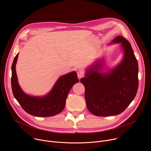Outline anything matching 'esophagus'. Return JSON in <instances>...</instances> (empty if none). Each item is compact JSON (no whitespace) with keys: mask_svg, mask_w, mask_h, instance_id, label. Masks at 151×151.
Returning <instances> with one entry per match:
<instances>
[{"mask_svg":"<svg viewBox=\"0 0 151 151\" xmlns=\"http://www.w3.org/2000/svg\"><path fill=\"white\" fill-rule=\"evenodd\" d=\"M77 76H78V78L80 79L81 78H82L83 76H84V73L82 71H79L77 72Z\"/></svg>","mask_w":151,"mask_h":151,"instance_id":"obj_1","label":"esophagus"}]
</instances>
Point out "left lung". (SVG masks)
<instances>
[{"label": "left lung", "mask_w": 151, "mask_h": 151, "mask_svg": "<svg viewBox=\"0 0 151 151\" xmlns=\"http://www.w3.org/2000/svg\"><path fill=\"white\" fill-rule=\"evenodd\" d=\"M113 43L121 45L123 55L120 63L105 69L103 58L97 59L86 69L85 77L80 79L85 88L87 108L101 117L124 111L135 98L138 86V62L130 43L117 36L111 42Z\"/></svg>", "instance_id": "1"}]
</instances>
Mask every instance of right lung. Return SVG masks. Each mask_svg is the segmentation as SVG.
<instances>
[{
	"instance_id": "1",
	"label": "right lung",
	"mask_w": 151,
	"mask_h": 151,
	"mask_svg": "<svg viewBox=\"0 0 151 151\" xmlns=\"http://www.w3.org/2000/svg\"><path fill=\"white\" fill-rule=\"evenodd\" d=\"M19 53L13 60L11 71V87L15 99L27 113L37 117H50L61 112L66 104L69 91L78 82L77 73L73 71L60 76L51 90L43 96H32L23 91L19 85L16 65Z\"/></svg>"
}]
</instances>
